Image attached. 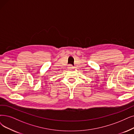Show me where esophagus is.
<instances>
[{
    "mask_svg": "<svg viewBox=\"0 0 134 134\" xmlns=\"http://www.w3.org/2000/svg\"><path fill=\"white\" fill-rule=\"evenodd\" d=\"M68 68H69V69H72L74 68V66H73L72 65H70L69 66V67H68Z\"/></svg>",
    "mask_w": 134,
    "mask_h": 134,
    "instance_id": "1",
    "label": "esophagus"
}]
</instances>
